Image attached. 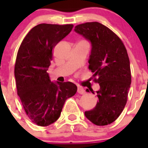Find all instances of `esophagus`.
Here are the masks:
<instances>
[{
    "label": "esophagus",
    "mask_w": 148,
    "mask_h": 148,
    "mask_svg": "<svg viewBox=\"0 0 148 148\" xmlns=\"http://www.w3.org/2000/svg\"><path fill=\"white\" fill-rule=\"evenodd\" d=\"M77 92L79 94H84L85 93V90L83 87H78V90H77Z\"/></svg>",
    "instance_id": "obj_1"
}]
</instances>
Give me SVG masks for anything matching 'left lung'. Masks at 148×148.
I'll list each match as a JSON object with an SVG mask.
<instances>
[{
  "instance_id": "8db88e82",
  "label": "left lung",
  "mask_w": 148,
  "mask_h": 148,
  "mask_svg": "<svg viewBox=\"0 0 148 148\" xmlns=\"http://www.w3.org/2000/svg\"><path fill=\"white\" fill-rule=\"evenodd\" d=\"M75 31L91 42L89 70L100 86L96 92L99 101L84 114L94 125H110L118 119L127 101L131 83L127 52L118 35L99 22L77 25Z\"/></svg>"
}]
</instances>
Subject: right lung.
I'll use <instances>...</instances> for the list:
<instances>
[{"instance_id":"add662e5","label":"right lung","mask_w":148,"mask_h":148,"mask_svg":"<svg viewBox=\"0 0 148 148\" xmlns=\"http://www.w3.org/2000/svg\"><path fill=\"white\" fill-rule=\"evenodd\" d=\"M73 24L40 23L30 30L18 49L15 64L17 92L32 122L46 127L59 118L65 101L76 93L72 82H51L47 70L56 44Z\"/></svg>"}]
</instances>
